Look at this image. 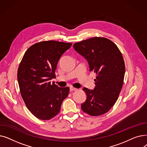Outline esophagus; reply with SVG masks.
Here are the masks:
<instances>
[{
	"label": "esophagus",
	"instance_id": "34e87169",
	"mask_svg": "<svg viewBox=\"0 0 147 147\" xmlns=\"http://www.w3.org/2000/svg\"><path fill=\"white\" fill-rule=\"evenodd\" d=\"M69 90H70V91H76L77 90H78V89H76L73 87H70L69 88Z\"/></svg>",
	"mask_w": 147,
	"mask_h": 147
}]
</instances>
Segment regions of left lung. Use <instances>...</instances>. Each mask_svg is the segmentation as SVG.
Listing matches in <instances>:
<instances>
[{
	"label": "left lung",
	"instance_id": "left-lung-1",
	"mask_svg": "<svg viewBox=\"0 0 147 147\" xmlns=\"http://www.w3.org/2000/svg\"><path fill=\"white\" fill-rule=\"evenodd\" d=\"M73 47L96 74L94 89H83L87 98L81 109L92 116L102 115L115 104L123 86L125 64L122 54L114 42L101 37L76 43Z\"/></svg>",
	"mask_w": 147,
	"mask_h": 147
}]
</instances>
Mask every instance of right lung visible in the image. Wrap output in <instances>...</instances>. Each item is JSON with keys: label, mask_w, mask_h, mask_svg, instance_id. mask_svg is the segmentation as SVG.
Listing matches in <instances>:
<instances>
[{"label": "right lung", "mask_w": 147, "mask_h": 147, "mask_svg": "<svg viewBox=\"0 0 147 147\" xmlns=\"http://www.w3.org/2000/svg\"><path fill=\"white\" fill-rule=\"evenodd\" d=\"M71 45L43 41L31 46L22 57L17 73L20 93L27 109L38 119L55 117L68 95V87L59 88L51 80L55 76L59 58Z\"/></svg>", "instance_id": "obj_1"}]
</instances>
